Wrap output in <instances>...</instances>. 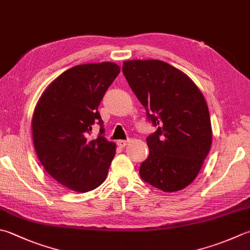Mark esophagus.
I'll return each mask as SVG.
<instances>
[{"instance_id":"34e87169","label":"esophagus","mask_w":250,"mask_h":250,"mask_svg":"<svg viewBox=\"0 0 250 250\" xmlns=\"http://www.w3.org/2000/svg\"><path fill=\"white\" fill-rule=\"evenodd\" d=\"M128 142L129 141H125V140H120L117 142V144H118V146H120V147H125V145H128Z\"/></svg>"}]
</instances>
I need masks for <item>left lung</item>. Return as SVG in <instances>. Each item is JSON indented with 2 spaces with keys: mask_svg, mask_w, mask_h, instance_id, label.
<instances>
[{
  "mask_svg": "<svg viewBox=\"0 0 250 250\" xmlns=\"http://www.w3.org/2000/svg\"><path fill=\"white\" fill-rule=\"evenodd\" d=\"M122 72L157 130L146 139L149 154L142 180L167 193L193 182L211 147L206 100L184 72L157 61H125Z\"/></svg>",
  "mask_w": 250,
  "mask_h": 250,
  "instance_id": "1",
  "label": "left lung"
}]
</instances>
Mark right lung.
I'll use <instances>...</instances> for the list:
<instances>
[{
    "label": "right lung",
    "instance_id": "right-lung-1",
    "mask_svg": "<svg viewBox=\"0 0 250 250\" xmlns=\"http://www.w3.org/2000/svg\"><path fill=\"white\" fill-rule=\"evenodd\" d=\"M120 67L115 62L84 63L58 76L43 92L32 117L36 153L58 183L85 193L104 182L116 144L104 138L99 105ZM101 126L91 140L92 125Z\"/></svg>",
    "mask_w": 250,
    "mask_h": 250
}]
</instances>
